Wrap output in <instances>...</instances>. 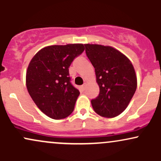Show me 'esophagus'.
Here are the masks:
<instances>
[{
  "mask_svg": "<svg viewBox=\"0 0 161 161\" xmlns=\"http://www.w3.org/2000/svg\"><path fill=\"white\" fill-rule=\"evenodd\" d=\"M82 88L83 90H85V88H86V84L82 85Z\"/></svg>",
  "mask_w": 161,
  "mask_h": 161,
  "instance_id": "esophagus-1",
  "label": "esophagus"
}]
</instances>
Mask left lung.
I'll list each match as a JSON object with an SVG mask.
<instances>
[{
	"label": "left lung",
	"mask_w": 161,
	"mask_h": 161,
	"mask_svg": "<svg viewBox=\"0 0 161 161\" xmlns=\"http://www.w3.org/2000/svg\"><path fill=\"white\" fill-rule=\"evenodd\" d=\"M85 47L100 88L98 96L91 101L92 108L100 116L115 117L125 110L137 88L133 66L124 54L110 46L86 44Z\"/></svg>",
	"instance_id": "1"
}]
</instances>
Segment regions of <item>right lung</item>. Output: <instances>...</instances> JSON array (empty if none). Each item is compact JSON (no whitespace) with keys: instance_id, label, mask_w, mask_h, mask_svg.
I'll return each instance as SVG.
<instances>
[{"instance_id":"1","label":"right lung","mask_w":161,"mask_h":161,"mask_svg":"<svg viewBox=\"0 0 161 161\" xmlns=\"http://www.w3.org/2000/svg\"><path fill=\"white\" fill-rule=\"evenodd\" d=\"M84 50L82 44L47 46L29 63L27 90L37 107L50 118L64 119L73 113L79 91L70 82L69 67Z\"/></svg>"}]
</instances>
